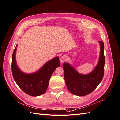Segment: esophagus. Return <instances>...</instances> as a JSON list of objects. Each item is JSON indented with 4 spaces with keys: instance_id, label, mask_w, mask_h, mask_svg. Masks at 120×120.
<instances>
[{
    "instance_id": "1",
    "label": "esophagus",
    "mask_w": 120,
    "mask_h": 120,
    "mask_svg": "<svg viewBox=\"0 0 120 120\" xmlns=\"http://www.w3.org/2000/svg\"><path fill=\"white\" fill-rule=\"evenodd\" d=\"M67 60V56L66 55H63L60 58V61L61 62H64Z\"/></svg>"
}]
</instances>
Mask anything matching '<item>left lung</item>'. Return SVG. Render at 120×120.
I'll list each match as a JSON object with an SVG mask.
<instances>
[{"instance_id": "obj_1", "label": "left lung", "mask_w": 120, "mask_h": 120, "mask_svg": "<svg viewBox=\"0 0 120 120\" xmlns=\"http://www.w3.org/2000/svg\"><path fill=\"white\" fill-rule=\"evenodd\" d=\"M100 53L97 65L91 73L80 74L71 65L64 63L63 68L66 84L69 91L76 96H83L93 91L102 81L104 73L105 56L104 42L99 41Z\"/></svg>"}]
</instances>
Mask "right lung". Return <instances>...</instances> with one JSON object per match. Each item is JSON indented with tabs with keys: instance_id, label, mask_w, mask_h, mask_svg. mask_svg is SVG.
Listing matches in <instances>:
<instances>
[{
	"instance_id": "right-lung-1",
	"label": "right lung",
	"mask_w": 120,
	"mask_h": 120,
	"mask_svg": "<svg viewBox=\"0 0 120 120\" xmlns=\"http://www.w3.org/2000/svg\"><path fill=\"white\" fill-rule=\"evenodd\" d=\"M12 56L11 69L15 82L26 94L31 96H38L45 93L47 89L49 80L55 69L60 66L58 57L48 61L37 72L27 74L20 70L16 61V47Z\"/></svg>"
}]
</instances>
